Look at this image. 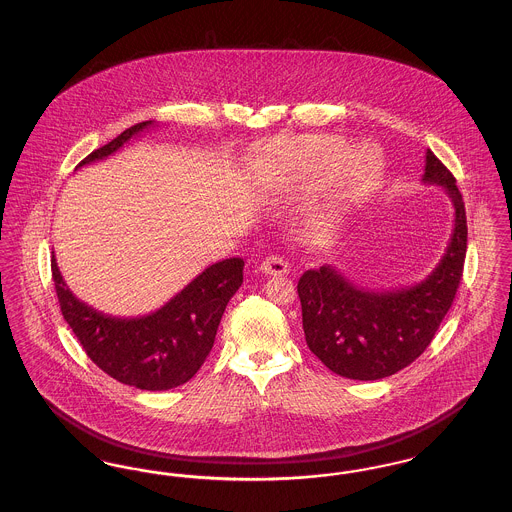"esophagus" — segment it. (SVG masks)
<instances>
[{"label":"esophagus","instance_id":"obj_1","mask_svg":"<svg viewBox=\"0 0 512 512\" xmlns=\"http://www.w3.org/2000/svg\"><path fill=\"white\" fill-rule=\"evenodd\" d=\"M261 270L268 274V276H282V274H288L290 272V265L288 261H284L282 257L278 255H270L263 263H261Z\"/></svg>","mask_w":512,"mask_h":512}]
</instances>
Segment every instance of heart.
<instances>
[{
    "instance_id": "heart-1",
    "label": "heart",
    "mask_w": 512,
    "mask_h": 512,
    "mask_svg": "<svg viewBox=\"0 0 512 512\" xmlns=\"http://www.w3.org/2000/svg\"><path fill=\"white\" fill-rule=\"evenodd\" d=\"M253 169L257 184L268 192H284L324 172L320 197L326 211L365 201L384 176V157L372 144L347 147L341 136L303 134L278 138L263 147Z\"/></svg>"
}]
</instances>
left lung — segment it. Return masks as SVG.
<instances>
[{
    "instance_id": "left-lung-1",
    "label": "left lung",
    "mask_w": 512,
    "mask_h": 512,
    "mask_svg": "<svg viewBox=\"0 0 512 512\" xmlns=\"http://www.w3.org/2000/svg\"><path fill=\"white\" fill-rule=\"evenodd\" d=\"M424 184H436L455 209L451 240L422 282L374 292L353 284L338 267L307 270L297 284L309 349L332 372L351 380H380L418 359L453 305L466 257V211L457 180L428 149Z\"/></svg>"
}]
</instances>
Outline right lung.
<instances>
[{"label": "right lung", "instance_id": "1", "mask_svg": "<svg viewBox=\"0 0 512 512\" xmlns=\"http://www.w3.org/2000/svg\"><path fill=\"white\" fill-rule=\"evenodd\" d=\"M151 126L155 122L130 126L107 146L92 151L76 169L107 159ZM51 272L63 318L86 355L121 384L163 391L186 384L205 363L222 313L244 282V259L232 257L205 268L161 309L142 317L105 315L80 301L65 284L55 255Z\"/></svg>", "mask_w": 512, "mask_h": 512}]
</instances>
